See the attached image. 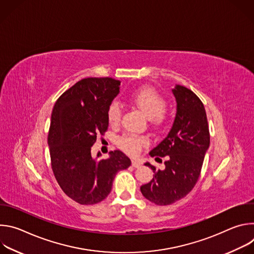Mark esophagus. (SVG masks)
<instances>
[{
  "instance_id": "34e87169",
  "label": "esophagus",
  "mask_w": 254,
  "mask_h": 254,
  "mask_svg": "<svg viewBox=\"0 0 254 254\" xmlns=\"http://www.w3.org/2000/svg\"><path fill=\"white\" fill-rule=\"evenodd\" d=\"M131 166H132L133 168H138V167H140V164H139L138 162H136L135 160H132V161H131Z\"/></svg>"
}]
</instances>
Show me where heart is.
Instances as JSON below:
<instances>
[{
    "mask_svg": "<svg viewBox=\"0 0 254 254\" xmlns=\"http://www.w3.org/2000/svg\"><path fill=\"white\" fill-rule=\"evenodd\" d=\"M130 101L146 115L156 126H162L166 121L165 108L167 102L165 98L153 87L143 86L134 90L130 96ZM122 119V107L118 102H113L107 110V121L112 126H118ZM150 140L144 135L127 134L122 137L121 148L129 155H137L142 148L147 147Z\"/></svg>",
    "mask_w": 254,
    "mask_h": 254,
    "instance_id": "heart-1",
    "label": "heart"
}]
</instances>
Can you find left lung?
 <instances>
[{"instance_id": "obj_1", "label": "left lung", "mask_w": 254, "mask_h": 254, "mask_svg": "<svg viewBox=\"0 0 254 254\" xmlns=\"http://www.w3.org/2000/svg\"><path fill=\"white\" fill-rule=\"evenodd\" d=\"M172 92L177 102L173 127L150 152L156 161L161 160L159 157H166V167L156 170L149 162L144 164L154 171V177L140 187L144 198L160 206L171 205L191 192L210 144L206 112L200 98L192 90L178 84Z\"/></svg>"}]
</instances>
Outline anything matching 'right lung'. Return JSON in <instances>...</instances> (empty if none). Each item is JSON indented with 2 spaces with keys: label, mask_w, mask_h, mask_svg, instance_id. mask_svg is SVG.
<instances>
[{
  "label": "right lung",
  "mask_w": 254,
  "mask_h": 254,
  "mask_svg": "<svg viewBox=\"0 0 254 254\" xmlns=\"http://www.w3.org/2000/svg\"><path fill=\"white\" fill-rule=\"evenodd\" d=\"M121 81L81 79L55 102L48 133L51 167L63 192L81 205L101 202L111 193L117 173L130 160L117 150L106 160L91 155L96 136L108 127L107 110L120 92Z\"/></svg>",
  "instance_id": "right-lung-1"
}]
</instances>
